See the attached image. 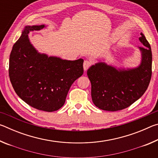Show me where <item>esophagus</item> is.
<instances>
[{
  "instance_id": "esophagus-1",
  "label": "esophagus",
  "mask_w": 158,
  "mask_h": 158,
  "mask_svg": "<svg viewBox=\"0 0 158 158\" xmlns=\"http://www.w3.org/2000/svg\"><path fill=\"white\" fill-rule=\"evenodd\" d=\"M91 65V62L89 60H84V69L85 71H86L89 68V67Z\"/></svg>"
}]
</instances>
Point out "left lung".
<instances>
[{
  "label": "left lung",
  "mask_w": 158,
  "mask_h": 158,
  "mask_svg": "<svg viewBox=\"0 0 158 158\" xmlns=\"http://www.w3.org/2000/svg\"><path fill=\"white\" fill-rule=\"evenodd\" d=\"M139 41L144 47L140 65L135 68H116L105 62L90 67L87 75L91 83L93 102L99 109L116 111L139 100L148 89L152 75V52L150 44L141 33Z\"/></svg>",
  "instance_id": "obj_1"
}]
</instances>
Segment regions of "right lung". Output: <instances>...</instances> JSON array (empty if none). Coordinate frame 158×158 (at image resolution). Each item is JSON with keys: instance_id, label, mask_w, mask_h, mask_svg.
I'll return each mask as SVG.
<instances>
[{"instance_id": "1", "label": "right lung", "mask_w": 158, "mask_h": 158, "mask_svg": "<svg viewBox=\"0 0 158 158\" xmlns=\"http://www.w3.org/2000/svg\"><path fill=\"white\" fill-rule=\"evenodd\" d=\"M45 27L25 26L10 53L9 76L21 100L38 110L52 112L62 107L69 88L84 73V60H63L37 52L28 33Z\"/></svg>"}]
</instances>
